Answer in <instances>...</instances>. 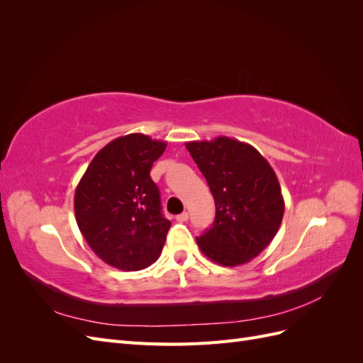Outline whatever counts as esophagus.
<instances>
[{
    "instance_id": "esophagus-1",
    "label": "esophagus",
    "mask_w": 363,
    "mask_h": 363,
    "mask_svg": "<svg viewBox=\"0 0 363 363\" xmlns=\"http://www.w3.org/2000/svg\"><path fill=\"white\" fill-rule=\"evenodd\" d=\"M188 218H189V213H188V212H183V213H180V215L175 216V219H177L179 223H184V221H188Z\"/></svg>"
}]
</instances>
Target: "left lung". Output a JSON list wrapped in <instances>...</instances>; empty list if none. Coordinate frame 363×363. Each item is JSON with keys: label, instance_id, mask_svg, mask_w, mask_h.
I'll return each mask as SVG.
<instances>
[{"label": "left lung", "instance_id": "1", "mask_svg": "<svg viewBox=\"0 0 363 363\" xmlns=\"http://www.w3.org/2000/svg\"><path fill=\"white\" fill-rule=\"evenodd\" d=\"M215 200V221L196 244L206 257L238 267L259 256L277 235L284 201L268 160L245 142L219 136L186 144Z\"/></svg>", "mask_w": 363, "mask_h": 363}]
</instances>
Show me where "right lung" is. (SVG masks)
Masks as SVG:
<instances>
[{
  "label": "right lung",
  "mask_w": 363,
  "mask_h": 363,
  "mask_svg": "<svg viewBox=\"0 0 363 363\" xmlns=\"http://www.w3.org/2000/svg\"><path fill=\"white\" fill-rule=\"evenodd\" d=\"M167 142L131 133L96 152L77 186L75 219L87 245L107 265L139 271L155 263L171 223L150 171Z\"/></svg>",
  "instance_id": "add662e5"
}]
</instances>
